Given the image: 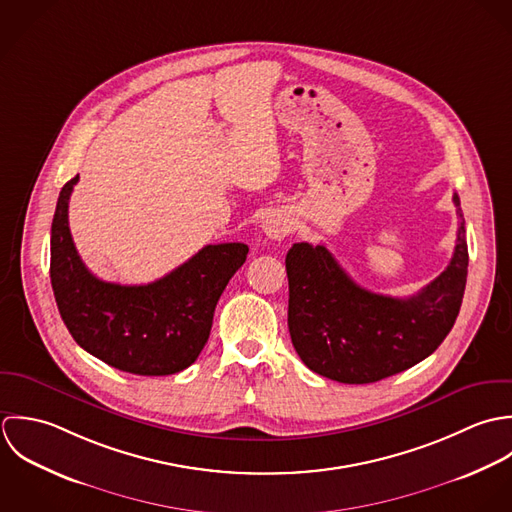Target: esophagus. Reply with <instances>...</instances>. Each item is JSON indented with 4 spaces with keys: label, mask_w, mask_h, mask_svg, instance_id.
<instances>
[{
    "label": "esophagus",
    "mask_w": 512,
    "mask_h": 512,
    "mask_svg": "<svg viewBox=\"0 0 512 512\" xmlns=\"http://www.w3.org/2000/svg\"><path fill=\"white\" fill-rule=\"evenodd\" d=\"M261 227H263V231H265L267 237H271V239H283V237H287V235L291 233L293 221H291L289 215L279 213V211H273V213H269V215L263 219V225H261Z\"/></svg>",
    "instance_id": "1"
}]
</instances>
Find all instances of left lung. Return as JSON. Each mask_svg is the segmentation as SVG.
Segmentation results:
<instances>
[{
    "mask_svg": "<svg viewBox=\"0 0 512 512\" xmlns=\"http://www.w3.org/2000/svg\"><path fill=\"white\" fill-rule=\"evenodd\" d=\"M459 227L445 271L408 299L356 285L324 245L295 243L285 259L289 332L308 368L340 384H372L427 358L455 324L467 283V239Z\"/></svg>",
    "mask_w": 512,
    "mask_h": 512,
    "instance_id": "8db88e82",
    "label": "left lung"
}]
</instances>
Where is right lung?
<instances>
[{
	"label": "right lung",
	"instance_id": "obj_1",
	"mask_svg": "<svg viewBox=\"0 0 512 512\" xmlns=\"http://www.w3.org/2000/svg\"><path fill=\"white\" fill-rule=\"evenodd\" d=\"M77 182L79 176L63 186L51 225V285L65 326L81 348L122 372L186 370L204 350L215 305L249 247L205 245L154 283H106L85 267L71 237L69 198Z\"/></svg>",
	"mask_w": 512,
	"mask_h": 512
}]
</instances>
